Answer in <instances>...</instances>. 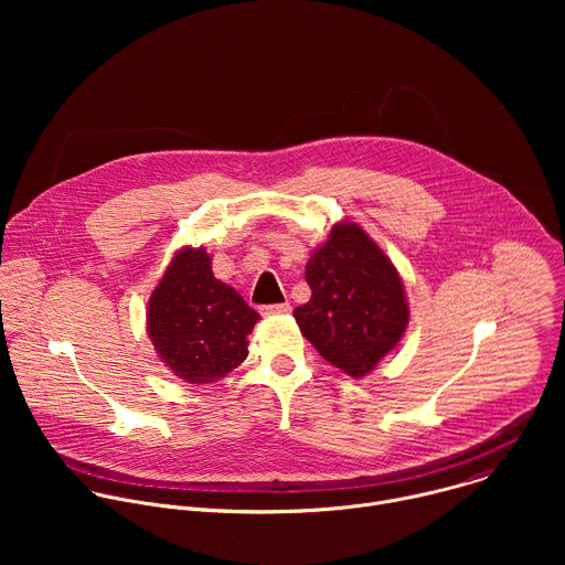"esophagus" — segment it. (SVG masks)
<instances>
[{
	"label": "esophagus",
	"mask_w": 565,
	"mask_h": 565,
	"mask_svg": "<svg viewBox=\"0 0 565 565\" xmlns=\"http://www.w3.org/2000/svg\"><path fill=\"white\" fill-rule=\"evenodd\" d=\"M259 312L266 315V317H270V315H286V312H290V303L288 301H284V303H268V306H262Z\"/></svg>",
	"instance_id": "1"
}]
</instances>
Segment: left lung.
I'll return each mask as SVG.
<instances>
[{"label":"left lung","mask_w":565,"mask_h":565,"mask_svg":"<svg viewBox=\"0 0 565 565\" xmlns=\"http://www.w3.org/2000/svg\"><path fill=\"white\" fill-rule=\"evenodd\" d=\"M310 299L295 308L303 338L327 362L362 377L399 342L409 308L399 275L355 223H340L306 266Z\"/></svg>","instance_id":"1"}]
</instances>
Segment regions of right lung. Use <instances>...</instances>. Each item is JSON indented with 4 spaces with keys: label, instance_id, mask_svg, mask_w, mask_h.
<instances>
[{
    "label": "right lung",
    "instance_id": "1",
    "mask_svg": "<svg viewBox=\"0 0 565 565\" xmlns=\"http://www.w3.org/2000/svg\"><path fill=\"white\" fill-rule=\"evenodd\" d=\"M257 319L244 297L214 279L203 248H185L151 292L147 329L174 375L210 384L246 360V335Z\"/></svg>",
    "mask_w": 565,
    "mask_h": 565
}]
</instances>
